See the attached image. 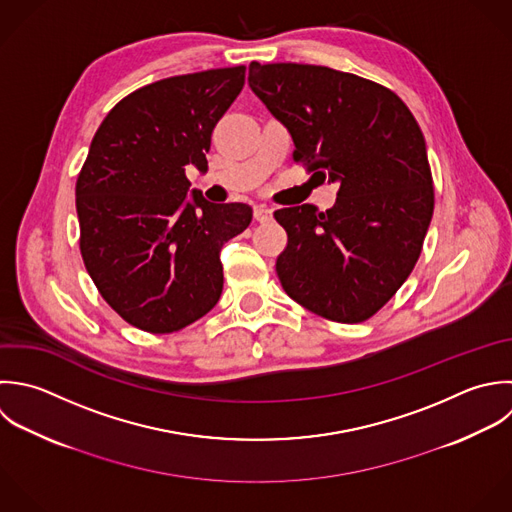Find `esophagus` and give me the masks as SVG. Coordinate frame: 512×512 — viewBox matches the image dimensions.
Here are the masks:
<instances>
[{"label": "esophagus", "instance_id": "obj_1", "mask_svg": "<svg viewBox=\"0 0 512 512\" xmlns=\"http://www.w3.org/2000/svg\"><path fill=\"white\" fill-rule=\"evenodd\" d=\"M255 219H257L259 223L271 221V219H273V209L267 207V205H257V207H255Z\"/></svg>", "mask_w": 512, "mask_h": 512}]
</instances>
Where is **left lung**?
Listing matches in <instances>:
<instances>
[{
  "mask_svg": "<svg viewBox=\"0 0 512 512\" xmlns=\"http://www.w3.org/2000/svg\"><path fill=\"white\" fill-rule=\"evenodd\" d=\"M249 87L295 143L293 159L339 183L331 209L275 211L285 293L337 321L373 317L411 275L433 217L423 131L391 89L323 65L251 61Z\"/></svg>",
  "mask_w": 512,
  "mask_h": 512,
  "instance_id": "left-lung-1",
  "label": "left lung"
}]
</instances>
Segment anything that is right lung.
Masks as SVG:
<instances>
[{"mask_svg":"<svg viewBox=\"0 0 512 512\" xmlns=\"http://www.w3.org/2000/svg\"><path fill=\"white\" fill-rule=\"evenodd\" d=\"M245 65L175 75L123 97L103 119L75 185L79 249L109 307L147 333L179 331L223 291L221 247L253 217L245 203L189 193Z\"/></svg>","mask_w":512,"mask_h":512,"instance_id":"right-lung-1","label":"right lung"}]
</instances>
